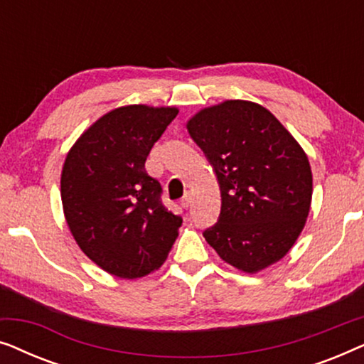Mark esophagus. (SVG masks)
<instances>
[{
  "label": "esophagus",
  "mask_w": 364,
  "mask_h": 364,
  "mask_svg": "<svg viewBox=\"0 0 364 364\" xmlns=\"http://www.w3.org/2000/svg\"><path fill=\"white\" fill-rule=\"evenodd\" d=\"M191 193H186V196L182 197V200H181V207L182 208H188V205H191Z\"/></svg>",
  "instance_id": "esophagus-1"
}]
</instances>
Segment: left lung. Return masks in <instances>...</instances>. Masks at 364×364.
Listing matches in <instances>:
<instances>
[{"label": "left lung", "mask_w": 364, "mask_h": 364, "mask_svg": "<svg viewBox=\"0 0 364 364\" xmlns=\"http://www.w3.org/2000/svg\"><path fill=\"white\" fill-rule=\"evenodd\" d=\"M187 129L220 187L218 222L203 232L208 245L245 273L282 260L311 205V167L300 144L268 109L242 99L202 109Z\"/></svg>", "instance_id": "1"}]
</instances>
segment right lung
I'll return each mask as SVG.
<instances>
[{
    "label": "right lung",
    "mask_w": 364,
    "mask_h": 364,
    "mask_svg": "<svg viewBox=\"0 0 364 364\" xmlns=\"http://www.w3.org/2000/svg\"><path fill=\"white\" fill-rule=\"evenodd\" d=\"M177 107L112 109L81 134L61 172V200L79 248L114 277L134 280L166 262L182 218L161 200L146 159Z\"/></svg>",
    "instance_id": "1"
}]
</instances>
